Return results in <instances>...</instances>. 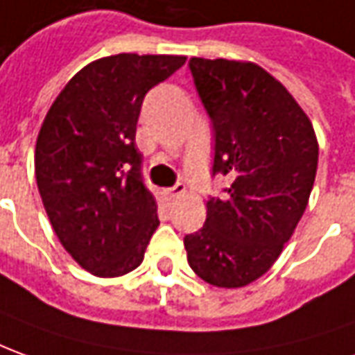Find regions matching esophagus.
Listing matches in <instances>:
<instances>
[{
  "label": "esophagus",
  "instance_id": "1",
  "mask_svg": "<svg viewBox=\"0 0 355 355\" xmlns=\"http://www.w3.org/2000/svg\"><path fill=\"white\" fill-rule=\"evenodd\" d=\"M183 193H185V183L178 182L173 187L170 189H166V195L170 197V199H178V197H182Z\"/></svg>",
  "mask_w": 355,
  "mask_h": 355
}]
</instances>
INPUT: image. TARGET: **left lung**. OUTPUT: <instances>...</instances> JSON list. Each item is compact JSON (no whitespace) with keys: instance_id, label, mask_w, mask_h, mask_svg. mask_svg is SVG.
<instances>
[{"instance_id":"8db88e82","label":"left lung","mask_w":355,"mask_h":355,"mask_svg":"<svg viewBox=\"0 0 355 355\" xmlns=\"http://www.w3.org/2000/svg\"><path fill=\"white\" fill-rule=\"evenodd\" d=\"M189 69L212 121V175L232 183L209 197L205 226L183 243L205 282L241 288L275 265L304 216L319 145L309 117L263 67L191 58Z\"/></svg>"}]
</instances>
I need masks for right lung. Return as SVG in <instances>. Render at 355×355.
<instances>
[{"instance_id":"add662e5","label":"right lung","mask_w":355,"mask_h":355,"mask_svg":"<svg viewBox=\"0 0 355 355\" xmlns=\"http://www.w3.org/2000/svg\"><path fill=\"white\" fill-rule=\"evenodd\" d=\"M185 55L117 53L89 63L61 90L36 139V183L61 245L94 276L143 263L160 220L141 173L135 131L146 92Z\"/></svg>"}]
</instances>
